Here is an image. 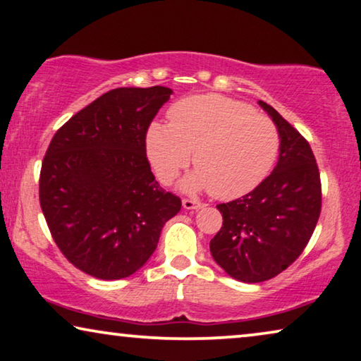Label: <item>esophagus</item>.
Wrapping results in <instances>:
<instances>
[{
  "label": "esophagus",
  "instance_id": "34e87169",
  "mask_svg": "<svg viewBox=\"0 0 361 361\" xmlns=\"http://www.w3.org/2000/svg\"><path fill=\"white\" fill-rule=\"evenodd\" d=\"M202 206L204 204L196 201V199H183V207L188 209V211H191V209H201Z\"/></svg>",
  "mask_w": 361,
  "mask_h": 361
}]
</instances>
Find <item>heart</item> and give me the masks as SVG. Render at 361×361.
Listing matches in <instances>:
<instances>
[{"instance_id":"heart-1","label":"heart","mask_w":361,"mask_h":361,"mask_svg":"<svg viewBox=\"0 0 361 361\" xmlns=\"http://www.w3.org/2000/svg\"><path fill=\"white\" fill-rule=\"evenodd\" d=\"M147 155L162 183H170L191 160L196 171L186 190H209L235 199L266 178L279 154V131L245 102L219 94L186 97L171 106L169 126L152 123Z\"/></svg>"}]
</instances>
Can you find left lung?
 <instances>
[{
    "label": "left lung",
    "mask_w": 361,
    "mask_h": 361,
    "mask_svg": "<svg viewBox=\"0 0 361 361\" xmlns=\"http://www.w3.org/2000/svg\"><path fill=\"white\" fill-rule=\"evenodd\" d=\"M281 137L272 173L235 201L219 204L224 224L211 240L215 262L240 282L276 277L303 252L321 214V178L310 144L259 100Z\"/></svg>",
    "instance_id": "obj_1"
}]
</instances>
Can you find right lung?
Here are the masks:
<instances>
[{
    "label": "right lung",
    "mask_w": 361,
    "mask_h": 361,
    "mask_svg": "<svg viewBox=\"0 0 361 361\" xmlns=\"http://www.w3.org/2000/svg\"><path fill=\"white\" fill-rule=\"evenodd\" d=\"M173 90L118 87L53 136L40 170V207L74 267L102 281L131 276L157 248L181 199L155 181L146 134Z\"/></svg>",
    "instance_id": "right-lung-1"
}]
</instances>
